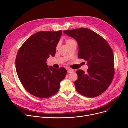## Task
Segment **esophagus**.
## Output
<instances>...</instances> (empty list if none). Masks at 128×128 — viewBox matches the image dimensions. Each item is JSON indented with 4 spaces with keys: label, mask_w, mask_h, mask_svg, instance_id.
<instances>
[{
    "label": "esophagus",
    "mask_w": 128,
    "mask_h": 128,
    "mask_svg": "<svg viewBox=\"0 0 128 128\" xmlns=\"http://www.w3.org/2000/svg\"><path fill=\"white\" fill-rule=\"evenodd\" d=\"M74 72V70L70 69V68L68 69V73H72V72Z\"/></svg>",
    "instance_id": "1"
}]
</instances>
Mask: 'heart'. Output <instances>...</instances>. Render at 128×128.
<instances>
[{
  "instance_id": "obj_1",
  "label": "heart",
  "mask_w": 128,
  "mask_h": 128,
  "mask_svg": "<svg viewBox=\"0 0 128 128\" xmlns=\"http://www.w3.org/2000/svg\"><path fill=\"white\" fill-rule=\"evenodd\" d=\"M75 41L73 39H66V43L68 46H69L70 44H72L73 42H75Z\"/></svg>"
}]
</instances>
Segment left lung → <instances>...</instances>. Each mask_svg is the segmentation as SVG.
Returning <instances> with one entry per match:
<instances>
[{
    "label": "left lung",
    "instance_id": "8db88e82",
    "mask_svg": "<svg viewBox=\"0 0 128 128\" xmlns=\"http://www.w3.org/2000/svg\"><path fill=\"white\" fill-rule=\"evenodd\" d=\"M64 32L77 42L78 58L86 60L89 66L86 73L82 70H77L76 90L88 98L99 96L108 88L115 74L111 47L102 37L88 28L64 30Z\"/></svg>",
    "mask_w": 128,
    "mask_h": 128
}]
</instances>
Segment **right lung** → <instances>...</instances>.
<instances>
[{
    "instance_id": "right-lung-1",
    "label": "right lung",
    "mask_w": 128,
    "mask_h": 128,
    "mask_svg": "<svg viewBox=\"0 0 128 128\" xmlns=\"http://www.w3.org/2000/svg\"><path fill=\"white\" fill-rule=\"evenodd\" d=\"M62 31L36 32L20 48L16 60L18 77L24 88L32 96L48 98L59 90L67 70L48 67L46 62L54 56Z\"/></svg>"
}]
</instances>
